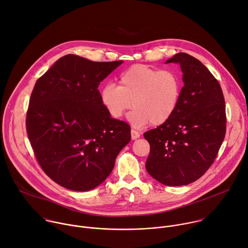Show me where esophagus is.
<instances>
[{"label":"esophagus","mask_w":248,"mask_h":248,"mask_svg":"<svg viewBox=\"0 0 248 248\" xmlns=\"http://www.w3.org/2000/svg\"><path fill=\"white\" fill-rule=\"evenodd\" d=\"M130 134H131V139H132V140L137 139V138H139V136H140V133H139L137 130H134V129H131Z\"/></svg>","instance_id":"obj_1"}]
</instances>
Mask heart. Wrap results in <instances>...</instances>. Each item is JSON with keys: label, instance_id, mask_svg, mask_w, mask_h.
Masks as SVG:
<instances>
[{"label": "heart", "instance_id": "b5f03b06", "mask_svg": "<svg viewBox=\"0 0 248 248\" xmlns=\"http://www.w3.org/2000/svg\"><path fill=\"white\" fill-rule=\"evenodd\" d=\"M183 83L170 69H157L146 64H134L119 77V86L106 84L100 93L109 115L121 119L134 108L128 121L135 128L151 123L157 126L167 123L178 110Z\"/></svg>", "mask_w": 248, "mask_h": 248}]
</instances>
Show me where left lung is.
Listing matches in <instances>:
<instances>
[{"label": "left lung", "instance_id": "8db88e82", "mask_svg": "<svg viewBox=\"0 0 248 248\" xmlns=\"http://www.w3.org/2000/svg\"><path fill=\"white\" fill-rule=\"evenodd\" d=\"M169 62L181 64L185 85L171 119L144 133L145 167L159 183L180 186L197 181L215 161L226 135V105L218 80L199 60L179 53Z\"/></svg>", "mask_w": 248, "mask_h": 248}]
</instances>
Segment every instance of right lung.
Returning a JSON list of instances; mask_svg holds the SVG:
<instances>
[{
    "label": "right lung",
    "mask_w": 248,
    "mask_h": 248,
    "mask_svg": "<svg viewBox=\"0 0 248 248\" xmlns=\"http://www.w3.org/2000/svg\"><path fill=\"white\" fill-rule=\"evenodd\" d=\"M122 63L66 55L35 83L27 135L44 172L62 187L87 191L101 185L131 139L130 126L109 115L98 90Z\"/></svg>",
    "instance_id": "1"
}]
</instances>
